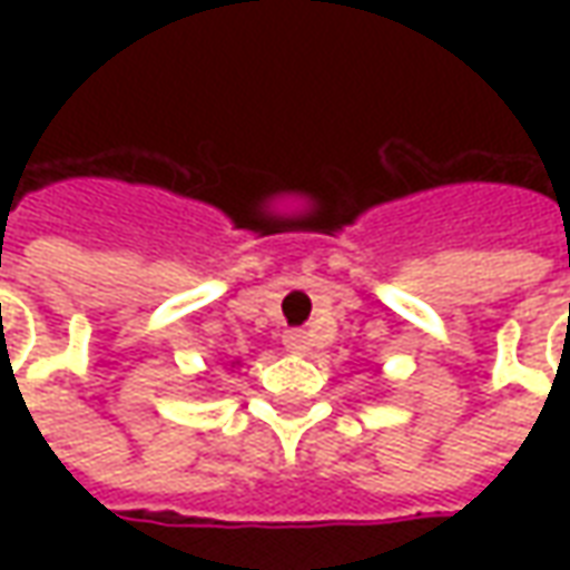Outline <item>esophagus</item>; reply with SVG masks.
Listing matches in <instances>:
<instances>
[{
	"label": "esophagus",
	"mask_w": 570,
	"mask_h": 570,
	"mask_svg": "<svg viewBox=\"0 0 570 570\" xmlns=\"http://www.w3.org/2000/svg\"><path fill=\"white\" fill-rule=\"evenodd\" d=\"M284 345L286 351H293V354H305L308 351V335L302 333V330H289V333L284 335Z\"/></svg>",
	"instance_id": "34e87169"
}]
</instances>
